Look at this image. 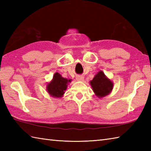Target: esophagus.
<instances>
[{
    "mask_svg": "<svg viewBox=\"0 0 151 151\" xmlns=\"http://www.w3.org/2000/svg\"><path fill=\"white\" fill-rule=\"evenodd\" d=\"M76 81H84V77H83V76L81 75H78V76H76Z\"/></svg>",
    "mask_w": 151,
    "mask_h": 151,
    "instance_id": "obj_1",
    "label": "esophagus"
}]
</instances>
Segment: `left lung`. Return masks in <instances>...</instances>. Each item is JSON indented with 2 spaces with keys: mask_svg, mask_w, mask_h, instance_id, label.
Instances as JSON below:
<instances>
[{
  "mask_svg": "<svg viewBox=\"0 0 151 151\" xmlns=\"http://www.w3.org/2000/svg\"><path fill=\"white\" fill-rule=\"evenodd\" d=\"M90 85L93 91L99 98L104 97L110 94L114 86L113 82L106 77L102 70L99 71L90 81Z\"/></svg>",
  "mask_w": 151,
  "mask_h": 151,
  "instance_id": "left-lung-1",
  "label": "left lung"
}]
</instances>
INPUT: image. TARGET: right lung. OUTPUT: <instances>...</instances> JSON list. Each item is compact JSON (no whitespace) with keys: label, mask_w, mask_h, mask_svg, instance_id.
<instances>
[{"label":"right lung","mask_w":151,"mask_h":151,"mask_svg":"<svg viewBox=\"0 0 151 151\" xmlns=\"http://www.w3.org/2000/svg\"><path fill=\"white\" fill-rule=\"evenodd\" d=\"M71 80L63 78L58 73H54L53 78L47 86V91L50 96L55 98L62 97L65 93L67 85Z\"/></svg>","instance_id":"add662e5"}]
</instances>
